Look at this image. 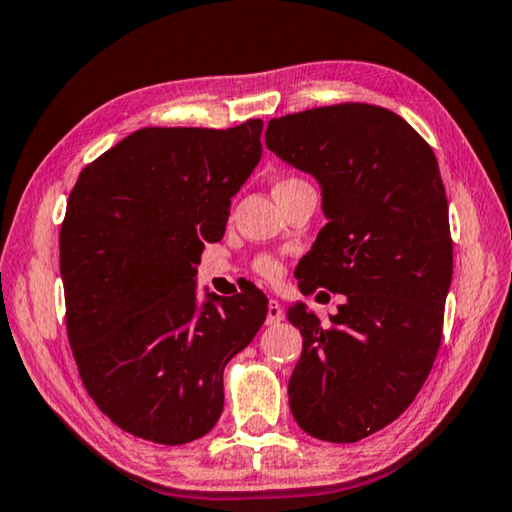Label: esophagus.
Here are the masks:
<instances>
[{"label": "esophagus", "instance_id": "obj_1", "mask_svg": "<svg viewBox=\"0 0 512 512\" xmlns=\"http://www.w3.org/2000/svg\"><path fill=\"white\" fill-rule=\"evenodd\" d=\"M284 318V311H282V305L277 302L275 298L268 300V314H266V323L268 325H277L280 320Z\"/></svg>", "mask_w": 512, "mask_h": 512}]
</instances>
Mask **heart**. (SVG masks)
<instances>
[{
	"mask_svg": "<svg viewBox=\"0 0 512 512\" xmlns=\"http://www.w3.org/2000/svg\"><path fill=\"white\" fill-rule=\"evenodd\" d=\"M293 185H302V180H298V178H282V180H277L275 187H273V192H277V189L293 187ZM253 268H255L259 275L266 277V280H275V277H280V273H282V262L275 255L264 253V255L255 257Z\"/></svg>",
	"mask_w": 512,
	"mask_h": 512,
	"instance_id": "1",
	"label": "heart"
}]
</instances>
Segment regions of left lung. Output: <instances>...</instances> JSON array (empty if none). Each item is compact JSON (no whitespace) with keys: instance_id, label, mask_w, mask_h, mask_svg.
<instances>
[{"instance_id":"1","label":"left lung","mask_w":512,"mask_h":512,"mask_svg":"<svg viewBox=\"0 0 512 512\" xmlns=\"http://www.w3.org/2000/svg\"><path fill=\"white\" fill-rule=\"evenodd\" d=\"M266 146L323 194L327 225L298 264L300 291L345 296L329 325L302 302L287 309L302 334L291 413L309 436L357 443L409 409L443 339L452 237L438 160L370 103L271 119Z\"/></svg>"}]
</instances>
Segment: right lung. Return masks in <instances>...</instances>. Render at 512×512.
Returning a JSON list of instances; mask_svg holds the SVG:
<instances>
[{
  "instance_id": "add662e5",
  "label": "right lung",
  "mask_w": 512,
  "mask_h": 512,
  "mask_svg": "<svg viewBox=\"0 0 512 512\" xmlns=\"http://www.w3.org/2000/svg\"><path fill=\"white\" fill-rule=\"evenodd\" d=\"M264 121L142 128L81 171L60 228L67 336L85 391L137 438L185 445L223 411V368L268 314L255 287L196 300L205 241L262 158Z\"/></svg>"
}]
</instances>
